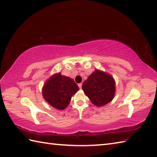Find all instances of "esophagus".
I'll use <instances>...</instances> for the list:
<instances>
[{"label": "esophagus", "instance_id": "1", "mask_svg": "<svg viewBox=\"0 0 157 157\" xmlns=\"http://www.w3.org/2000/svg\"><path fill=\"white\" fill-rule=\"evenodd\" d=\"M82 83H80V84H78V86H79V88H82Z\"/></svg>", "mask_w": 157, "mask_h": 157}]
</instances>
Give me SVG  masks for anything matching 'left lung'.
I'll return each instance as SVG.
<instances>
[{"mask_svg":"<svg viewBox=\"0 0 157 157\" xmlns=\"http://www.w3.org/2000/svg\"><path fill=\"white\" fill-rule=\"evenodd\" d=\"M115 81L108 73L95 69L82 84V90L93 105L102 106L111 102L115 94Z\"/></svg>","mask_w":157,"mask_h":157,"instance_id":"8db88e82","label":"left lung"}]
</instances>
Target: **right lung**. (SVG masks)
I'll return each mask as SVG.
<instances>
[{
  "label": "right lung",
  "instance_id": "1",
  "mask_svg": "<svg viewBox=\"0 0 157 157\" xmlns=\"http://www.w3.org/2000/svg\"><path fill=\"white\" fill-rule=\"evenodd\" d=\"M79 90L73 79L61 73H55L46 81L42 90L43 98L50 105L58 110L67 108L71 97Z\"/></svg>",
  "mask_w": 157,
  "mask_h": 157
}]
</instances>
